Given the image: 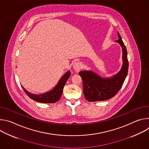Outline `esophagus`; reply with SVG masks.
<instances>
[{
    "instance_id": "1",
    "label": "esophagus",
    "mask_w": 149,
    "mask_h": 149,
    "mask_svg": "<svg viewBox=\"0 0 149 149\" xmlns=\"http://www.w3.org/2000/svg\"><path fill=\"white\" fill-rule=\"evenodd\" d=\"M72 67H73L74 70L75 71L78 72V71L80 70V69L81 68V63L79 62H74V64H73Z\"/></svg>"
}]
</instances>
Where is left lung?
<instances>
[{
	"mask_svg": "<svg viewBox=\"0 0 149 149\" xmlns=\"http://www.w3.org/2000/svg\"><path fill=\"white\" fill-rule=\"evenodd\" d=\"M118 43L122 48L123 64L120 70L111 77H102L91 70H84L79 72L83 82V92L85 98L90 102L110 99L119 91L127 75L129 62L125 46L120 33L117 32Z\"/></svg>",
	"mask_w": 149,
	"mask_h": 149,
	"instance_id": "left-lung-1",
	"label": "left lung"
}]
</instances>
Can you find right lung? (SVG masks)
Wrapping results in <instances>:
<instances>
[{
	"mask_svg": "<svg viewBox=\"0 0 149 149\" xmlns=\"http://www.w3.org/2000/svg\"><path fill=\"white\" fill-rule=\"evenodd\" d=\"M71 72L68 71L60 78L56 86L50 91L40 94H34L28 91L23 86V90L27 95L32 100L41 103H54L58 101L60 98L63 93V87L70 78Z\"/></svg>",
	"mask_w": 149,
	"mask_h": 149,
	"instance_id": "right-lung-1",
	"label": "right lung"
}]
</instances>
